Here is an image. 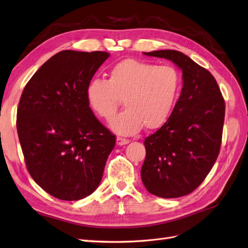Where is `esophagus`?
I'll use <instances>...</instances> for the list:
<instances>
[{
    "label": "esophagus",
    "mask_w": 248,
    "mask_h": 248,
    "mask_svg": "<svg viewBox=\"0 0 248 248\" xmlns=\"http://www.w3.org/2000/svg\"><path fill=\"white\" fill-rule=\"evenodd\" d=\"M128 143H129V140L124 139V138H120V137L117 138V145H119V146H123V145L128 144Z\"/></svg>",
    "instance_id": "1"
}]
</instances>
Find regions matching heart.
Returning <instances> with one entry per match:
<instances>
[{
    "label": "heart",
    "instance_id": "1",
    "mask_svg": "<svg viewBox=\"0 0 248 248\" xmlns=\"http://www.w3.org/2000/svg\"><path fill=\"white\" fill-rule=\"evenodd\" d=\"M182 88L180 73L170 65L124 59L108 73V79H92L85 88L91 109L109 120L122 104L126 109L113 118L110 127L120 135L162 127L169 119Z\"/></svg>",
    "mask_w": 248,
    "mask_h": 248
}]
</instances>
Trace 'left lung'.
I'll return each instance as SVG.
<instances>
[{"label": "left lung", "mask_w": 248, "mask_h": 248, "mask_svg": "<svg viewBox=\"0 0 248 248\" xmlns=\"http://www.w3.org/2000/svg\"><path fill=\"white\" fill-rule=\"evenodd\" d=\"M183 71V90L167 122L145 139L140 170L145 188L162 198L192 193L215 164L221 146L225 103L211 73L175 50L148 52Z\"/></svg>", "instance_id": "left-lung-1"}]
</instances>
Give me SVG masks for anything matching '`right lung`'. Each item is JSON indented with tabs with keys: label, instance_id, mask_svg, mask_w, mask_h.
I'll list each match as a JSON object with an SVG mask.
<instances>
[{
	"label": "right lung",
	"instance_id": "obj_1",
	"mask_svg": "<svg viewBox=\"0 0 248 248\" xmlns=\"http://www.w3.org/2000/svg\"><path fill=\"white\" fill-rule=\"evenodd\" d=\"M109 54L58 52L26 84L16 129L31 177L50 195L79 200L95 191L116 144L85 98L86 84Z\"/></svg>",
	"mask_w": 248,
	"mask_h": 248
}]
</instances>
